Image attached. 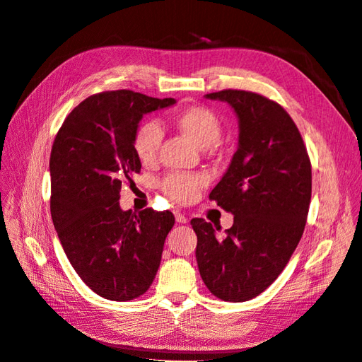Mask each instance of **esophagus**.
Returning a JSON list of instances; mask_svg holds the SVG:
<instances>
[{
  "label": "esophagus",
  "instance_id": "34e87169",
  "mask_svg": "<svg viewBox=\"0 0 362 362\" xmlns=\"http://www.w3.org/2000/svg\"><path fill=\"white\" fill-rule=\"evenodd\" d=\"M175 218H177L178 223H187V217H185L182 213L175 211Z\"/></svg>",
  "mask_w": 362,
  "mask_h": 362
}]
</instances>
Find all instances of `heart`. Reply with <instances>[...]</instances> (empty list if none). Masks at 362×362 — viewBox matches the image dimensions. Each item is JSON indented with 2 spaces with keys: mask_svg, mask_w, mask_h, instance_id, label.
Instances as JSON below:
<instances>
[{
  "mask_svg": "<svg viewBox=\"0 0 362 362\" xmlns=\"http://www.w3.org/2000/svg\"><path fill=\"white\" fill-rule=\"evenodd\" d=\"M173 124L181 133L201 148H211L218 144L222 136V124L218 117L204 105H190L173 117ZM163 140V131L158 124H141L133 137V149L137 158L149 164L157 158ZM205 178L202 175L172 173L163 181L161 187L170 199L187 204L192 202L204 187Z\"/></svg>",
  "mask_w": 362,
  "mask_h": 362,
  "instance_id": "b5f03b06",
  "label": "heart"
}]
</instances>
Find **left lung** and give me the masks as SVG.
I'll return each instance as SVG.
<instances>
[{"instance_id":"obj_1","label":"left lung","mask_w":362,"mask_h":362,"mask_svg":"<svg viewBox=\"0 0 362 362\" xmlns=\"http://www.w3.org/2000/svg\"><path fill=\"white\" fill-rule=\"evenodd\" d=\"M238 117V146L210 199L234 214L225 234L192 218L196 261L206 288L225 302L257 298L287 266L311 202V161L298 127L269 98L226 89L205 95Z\"/></svg>"}]
</instances>
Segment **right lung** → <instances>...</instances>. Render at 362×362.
<instances>
[{
    "label": "right lung",
    "instance_id": "obj_1",
    "mask_svg": "<svg viewBox=\"0 0 362 362\" xmlns=\"http://www.w3.org/2000/svg\"><path fill=\"white\" fill-rule=\"evenodd\" d=\"M173 98L112 90L86 98L64 119L49 158L51 217L69 262L101 298L133 300L160 267L170 211H124L122 182L141 163L133 137L144 115L173 105Z\"/></svg>",
    "mask_w": 362,
    "mask_h": 362
}]
</instances>
